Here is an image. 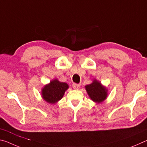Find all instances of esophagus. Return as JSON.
Listing matches in <instances>:
<instances>
[{
    "instance_id": "1",
    "label": "esophagus",
    "mask_w": 147,
    "mask_h": 147,
    "mask_svg": "<svg viewBox=\"0 0 147 147\" xmlns=\"http://www.w3.org/2000/svg\"><path fill=\"white\" fill-rule=\"evenodd\" d=\"M73 88L75 89H78L80 88V85L78 84L74 83V84H73Z\"/></svg>"
}]
</instances>
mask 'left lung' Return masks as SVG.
<instances>
[{
	"mask_svg": "<svg viewBox=\"0 0 147 147\" xmlns=\"http://www.w3.org/2000/svg\"><path fill=\"white\" fill-rule=\"evenodd\" d=\"M85 88L89 96L94 102L100 103L108 96V89L96 80H94L93 82L86 86Z\"/></svg>",
	"mask_w": 147,
	"mask_h": 147,
	"instance_id": "obj_1",
	"label": "left lung"
}]
</instances>
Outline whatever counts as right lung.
<instances>
[{
  "mask_svg": "<svg viewBox=\"0 0 147 147\" xmlns=\"http://www.w3.org/2000/svg\"><path fill=\"white\" fill-rule=\"evenodd\" d=\"M68 88L67 84L61 82L57 79H54L42 89V97L48 103L55 104L61 100Z\"/></svg>",
  "mask_w": 147,
  "mask_h": 147,
  "instance_id": "right-lung-1",
  "label": "right lung"
}]
</instances>
